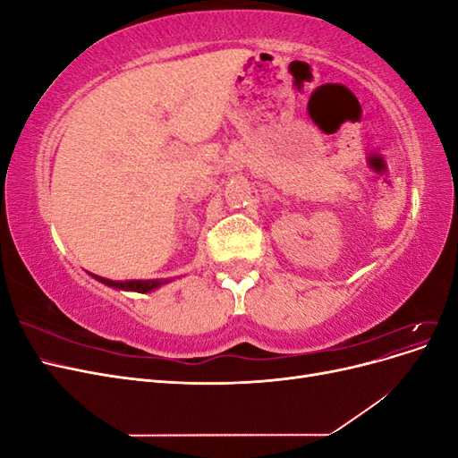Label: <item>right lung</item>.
<instances>
[{
    "label": "right lung",
    "instance_id": "1",
    "mask_svg": "<svg viewBox=\"0 0 458 458\" xmlns=\"http://www.w3.org/2000/svg\"><path fill=\"white\" fill-rule=\"evenodd\" d=\"M95 281H99L106 286H113L116 290H131V293H152V290H157L164 284H168L170 281L168 279H148V281H110V279H103V276H97V275H91Z\"/></svg>",
    "mask_w": 458,
    "mask_h": 458
}]
</instances>
